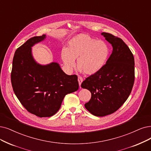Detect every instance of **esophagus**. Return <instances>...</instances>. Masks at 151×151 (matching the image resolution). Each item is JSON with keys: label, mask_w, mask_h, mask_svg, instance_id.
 Here are the masks:
<instances>
[{"label": "esophagus", "mask_w": 151, "mask_h": 151, "mask_svg": "<svg viewBox=\"0 0 151 151\" xmlns=\"http://www.w3.org/2000/svg\"><path fill=\"white\" fill-rule=\"evenodd\" d=\"M78 82H79V86L81 87V83L82 82H83V79L81 77H78Z\"/></svg>", "instance_id": "esophagus-1"}]
</instances>
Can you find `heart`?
<instances>
[{"mask_svg":"<svg viewBox=\"0 0 151 151\" xmlns=\"http://www.w3.org/2000/svg\"><path fill=\"white\" fill-rule=\"evenodd\" d=\"M109 53V47L105 42L80 34L69 41L67 50L61 52V58L68 70L74 68L75 59H77L79 70L87 75H93L104 68Z\"/></svg>","mask_w":151,"mask_h":151,"instance_id":"heart-1","label":"heart"}]
</instances>
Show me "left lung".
I'll list each match as a JSON object with an SVG mask.
<instances>
[{"label": "left lung", "instance_id": "8db88e82", "mask_svg": "<svg viewBox=\"0 0 151 151\" xmlns=\"http://www.w3.org/2000/svg\"><path fill=\"white\" fill-rule=\"evenodd\" d=\"M113 47L106 64L84 81L81 87L91 92L86 109L96 116L115 112L128 99L134 82V59L128 46L119 38L101 33Z\"/></svg>", "mask_w": 151, "mask_h": 151}]
</instances>
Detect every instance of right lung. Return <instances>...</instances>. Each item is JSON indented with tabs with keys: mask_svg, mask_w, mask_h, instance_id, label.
I'll return each mask as SVG.
<instances>
[{
	"mask_svg": "<svg viewBox=\"0 0 151 151\" xmlns=\"http://www.w3.org/2000/svg\"><path fill=\"white\" fill-rule=\"evenodd\" d=\"M45 38L46 35L34 37L17 48L11 72L17 97L28 112L40 118L56 114L65 95L79 88L77 76L65 74L58 63L41 65L35 61L32 47Z\"/></svg>",
	"mask_w": 151,
	"mask_h": 151,
	"instance_id": "right-lung-1",
	"label": "right lung"
}]
</instances>
